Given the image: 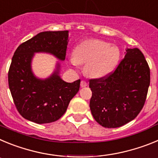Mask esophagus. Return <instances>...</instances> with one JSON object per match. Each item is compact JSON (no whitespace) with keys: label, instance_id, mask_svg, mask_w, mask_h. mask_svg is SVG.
<instances>
[{"label":"esophagus","instance_id":"1","mask_svg":"<svg viewBox=\"0 0 158 158\" xmlns=\"http://www.w3.org/2000/svg\"><path fill=\"white\" fill-rule=\"evenodd\" d=\"M88 83L85 81H81V87H86Z\"/></svg>","mask_w":158,"mask_h":158}]
</instances>
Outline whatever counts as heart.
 I'll use <instances>...</instances> for the list:
<instances>
[{
  "mask_svg": "<svg viewBox=\"0 0 158 158\" xmlns=\"http://www.w3.org/2000/svg\"><path fill=\"white\" fill-rule=\"evenodd\" d=\"M119 59L120 51L118 47L102 40H89L75 47L69 62L73 66L86 64L85 70L87 75L101 78L115 70Z\"/></svg>",
  "mask_w": 158,
  "mask_h": 158,
  "instance_id": "obj_1",
  "label": "heart"
}]
</instances>
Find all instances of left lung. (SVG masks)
Listing matches in <instances>:
<instances>
[{
    "label": "left lung",
    "instance_id": "left-lung-1",
    "mask_svg": "<svg viewBox=\"0 0 158 158\" xmlns=\"http://www.w3.org/2000/svg\"><path fill=\"white\" fill-rule=\"evenodd\" d=\"M115 69L101 78L89 79L90 110L106 128L122 127L142 111L150 83V67L139 48L127 50Z\"/></svg>",
    "mask_w": 158,
    "mask_h": 158
}]
</instances>
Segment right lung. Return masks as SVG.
<instances>
[{"instance_id": "right-lung-1", "label": "right lung", "mask_w": 158, "mask_h": 158, "mask_svg": "<svg viewBox=\"0 0 158 158\" xmlns=\"http://www.w3.org/2000/svg\"><path fill=\"white\" fill-rule=\"evenodd\" d=\"M68 31H44L21 43L16 50L8 69V86L18 112L39 124L50 123L65 114L69 102L80 89L81 80L68 83L58 76L59 65L48 79L35 77L31 61L35 52H49L64 60Z\"/></svg>"}]
</instances>
